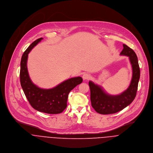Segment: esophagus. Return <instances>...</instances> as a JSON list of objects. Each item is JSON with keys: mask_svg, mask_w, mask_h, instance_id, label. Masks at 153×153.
<instances>
[{"mask_svg": "<svg viewBox=\"0 0 153 153\" xmlns=\"http://www.w3.org/2000/svg\"><path fill=\"white\" fill-rule=\"evenodd\" d=\"M90 75L88 74V73H84L82 75V78L84 79H88L90 78Z\"/></svg>", "mask_w": 153, "mask_h": 153, "instance_id": "obj_1", "label": "esophagus"}]
</instances>
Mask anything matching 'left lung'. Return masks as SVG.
<instances>
[{"instance_id": "left-lung-1", "label": "left lung", "mask_w": 153, "mask_h": 153, "mask_svg": "<svg viewBox=\"0 0 153 153\" xmlns=\"http://www.w3.org/2000/svg\"><path fill=\"white\" fill-rule=\"evenodd\" d=\"M123 47L120 55L129 57L133 71L132 79L128 88L120 95H111L107 94L100 85L91 81L88 82L91 106L100 114H108L117 113L129 105L136 97L140 78L138 59L132 49L124 44Z\"/></svg>"}]
</instances>
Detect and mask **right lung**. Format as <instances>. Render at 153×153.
<instances>
[{
	"label": "right lung",
	"mask_w": 153,
	"mask_h": 153,
	"mask_svg": "<svg viewBox=\"0 0 153 153\" xmlns=\"http://www.w3.org/2000/svg\"><path fill=\"white\" fill-rule=\"evenodd\" d=\"M43 39L36 40L24 52L20 62V84L27 100L34 109L45 113L58 114L66 108L69 92L82 82V79L80 76L72 78L49 89L41 88L34 84L27 71L28 53Z\"/></svg>",
	"instance_id": "obj_1"
}]
</instances>
